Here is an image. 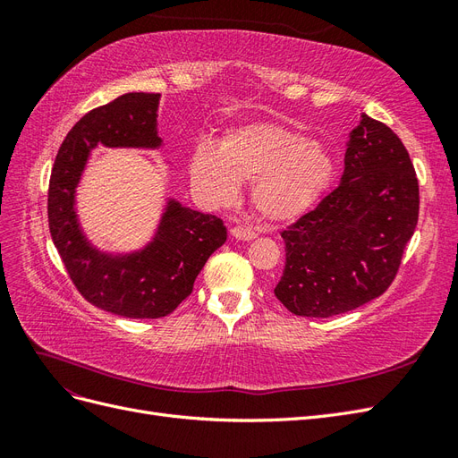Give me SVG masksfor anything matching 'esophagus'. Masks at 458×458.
Instances as JSON below:
<instances>
[{"mask_svg":"<svg viewBox=\"0 0 458 458\" xmlns=\"http://www.w3.org/2000/svg\"><path fill=\"white\" fill-rule=\"evenodd\" d=\"M231 237L237 241H252V239H256V233L250 229H244V227H233Z\"/></svg>","mask_w":458,"mask_h":458,"instance_id":"esophagus-1","label":"esophagus"}]
</instances>
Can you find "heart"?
Masks as SVG:
<instances>
[{"instance_id":"heart-1","label":"heart","mask_w":458,"mask_h":458,"mask_svg":"<svg viewBox=\"0 0 458 458\" xmlns=\"http://www.w3.org/2000/svg\"><path fill=\"white\" fill-rule=\"evenodd\" d=\"M336 177L332 152L279 122L231 128L217 147L200 143L189 157V179L199 197L225 204L250 179V202L269 221H293L325 197Z\"/></svg>"}]
</instances>
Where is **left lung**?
<instances>
[{"instance_id": "1", "label": "left lung", "mask_w": 458, "mask_h": 458, "mask_svg": "<svg viewBox=\"0 0 458 458\" xmlns=\"http://www.w3.org/2000/svg\"><path fill=\"white\" fill-rule=\"evenodd\" d=\"M345 147L340 185L281 233L275 296L300 317L340 315L384 294L419 221L417 174L399 137L361 114Z\"/></svg>"}]
</instances>
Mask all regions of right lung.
<instances>
[{
    "label": "right lung",
    "mask_w": 458,
    "mask_h": 458,
    "mask_svg": "<svg viewBox=\"0 0 458 458\" xmlns=\"http://www.w3.org/2000/svg\"><path fill=\"white\" fill-rule=\"evenodd\" d=\"M160 93H126L81 116L55 158L47 216L51 239L72 283L95 308L128 318L172 313L195 284L197 275L227 241L224 221L165 197L150 241L130 252L93 244L80 224L76 195L91 150H158Z\"/></svg>",
    "instance_id": "obj_1"
}]
</instances>
